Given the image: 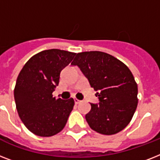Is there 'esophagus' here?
Masks as SVG:
<instances>
[{
    "label": "esophagus",
    "mask_w": 160,
    "mask_h": 160,
    "mask_svg": "<svg viewBox=\"0 0 160 160\" xmlns=\"http://www.w3.org/2000/svg\"><path fill=\"white\" fill-rule=\"evenodd\" d=\"M74 101H75V104H76V105H77V104H79V103L80 102V100H77V99H75V100H74Z\"/></svg>",
    "instance_id": "1"
}]
</instances>
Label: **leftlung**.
Returning <instances> with one entry per match:
<instances>
[{
    "mask_svg": "<svg viewBox=\"0 0 160 160\" xmlns=\"http://www.w3.org/2000/svg\"><path fill=\"white\" fill-rule=\"evenodd\" d=\"M72 65H77L98 96L85 119L93 130L110 135L129 124L138 105V86L124 63L101 51L78 53Z\"/></svg>",
    "mask_w": 160,
    "mask_h": 160,
    "instance_id": "obj_1",
    "label": "left lung"
}]
</instances>
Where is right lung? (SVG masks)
Segmentation results:
<instances>
[{
	"mask_svg": "<svg viewBox=\"0 0 160 160\" xmlns=\"http://www.w3.org/2000/svg\"><path fill=\"white\" fill-rule=\"evenodd\" d=\"M75 55L58 49L41 51L19 74L14 90L16 109L26 128L38 136L55 135L66 124L74 100L55 99L52 93L59 85L61 70Z\"/></svg>",
	"mask_w": 160,
	"mask_h": 160,
	"instance_id": "obj_1",
	"label": "right lung"
}]
</instances>
